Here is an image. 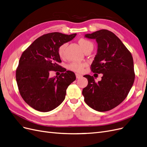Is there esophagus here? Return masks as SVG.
Masks as SVG:
<instances>
[{
  "label": "esophagus",
  "mask_w": 147,
  "mask_h": 147,
  "mask_svg": "<svg viewBox=\"0 0 147 147\" xmlns=\"http://www.w3.org/2000/svg\"><path fill=\"white\" fill-rule=\"evenodd\" d=\"M75 75H76V77H77V78H80L82 77V75H80V74H75Z\"/></svg>",
  "instance_id": "obj_1"
}]
</instances>
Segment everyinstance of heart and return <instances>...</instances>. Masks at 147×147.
Returning a JSON list of instances; mask_svg holds the SVG:
<instances>
[{
  "mask_svg": "<svg viewBox=\"0 0 147 147\" xmlns=\"http://www.w3.org/2000/svg\"><path fill=\"white\" fill-rule=\"evenodd\" d=\"M78 43L80 46L82 48L83 51L86 50V49L90 48L91 47L93 48L92 43L88 40L84 38H80L78 40ZM67 46L66 43L62 44V45L58 48V53L60 57H63L64 55L65 48ZM86 65V64L84 63H72L69 65V68L73 71L77 72H82L83 70L84 67Z\"/></svg>",
  "mask_w": 147,
  "mask_h": 147,
  "instance_id": "obj_1",
  "label": "heart"
}]
</instances>
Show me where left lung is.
Wrapping results in <instances>:
<instances>
[{
  "mask_svg": "<svg viewBox=\"0 0 147 147\" xmlns=\"http://www.w3.org/2000/svg\"><path fill=\"white\" fill-rule=\"evenodd\" d=\"M84 37L96 40L97 51L91 70L103 76L96 83L92 76L84 75L88 84L82 94L91 108L106 112L121 104L131 90L135 79L132 56L117 35L108 30L87 34Z\"/></svg>",
  "mask_w": 147,
  "mask_h": 147,
  "instance_id": "1",
  "label": "left lung"
}]
</instances>
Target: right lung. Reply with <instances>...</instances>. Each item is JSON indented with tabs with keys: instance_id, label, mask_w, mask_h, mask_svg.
<instances>
[{
	"instance_id": "add662e5",
	"label": "right lung",
	"mask_w": 147,
	"mask_h": 147,
	"mask_svg": "<svg viewBox=\"0 0 147 147\" xmlns=\"http://www.w3.org/2000/svg\"><path fill=\"white\" fill-rule=\"evenodd\" d=\"M76 34L52 32L38 37L23 53L16 72L19 91L24 100L39 112L56 109L65 99L66 90L76 79L72 71L59 65L58 48ZM51 70L61 71L59 77H49Z\"/></svg>"
}]
</instances>
